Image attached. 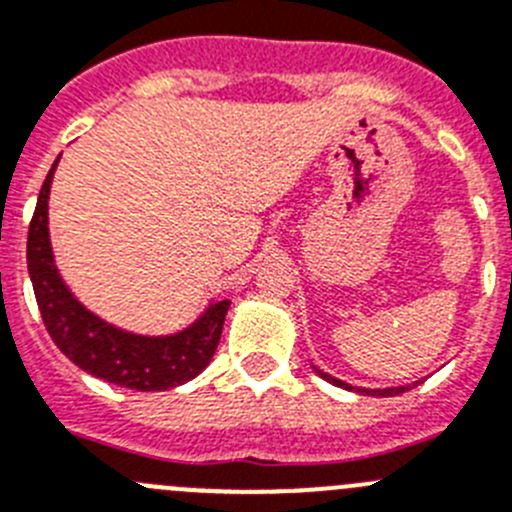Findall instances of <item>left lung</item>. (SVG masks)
I'll return each instance as SVG.
<instances>
[{
  "mask_svg": "<svg viewBox=\"0 0 512 512\" xmlns=\"http://www.w3.org/2000/svg\"><path fill=\"white\" fill-rule=\"evenodd\" d=\"M313 369H315V366H313ZM315 374L321 376V379H326L328 384L341 386V389H346V391H358V394H366V396H396V394H404V391L412 389V386L419 384V381H414V384H407V386H389V389H361V386L346 384V381L336 379V376L326 374V371H321V369H315Z\"/></svg>",
  "mask_w": 512,
  "mask_h": 512,
  "instance_id": "8db88e82",
  "label": "left lung"
}]
</instances>
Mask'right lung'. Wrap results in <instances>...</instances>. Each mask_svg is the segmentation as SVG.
<instances>
[{"instance_id":"obj_1","label":"right lung","mask_w":512,"mask_h":512,"mask_svg":"<svg viewBox=\"0 0 512 512\" xmlns=\"http://www.w3.org/2000/svg\"><path fill=\"white\" fill-rule=\"evenodd\" d=\"M57 161L60 156L47 171L27 232V270L55 346L85 374L126 389L166 391L197 379L217 351L229 300H209L197 321L169 336L126 331L85 308L65 285L52 255L47 204Z\"/></svg>"}]
</instances>
